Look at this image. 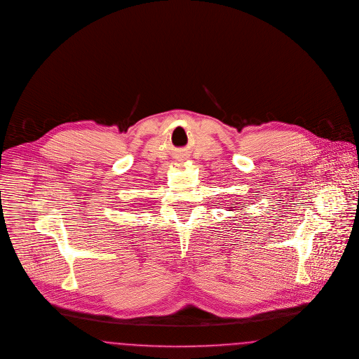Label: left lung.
<instances>
[{"mask_svg":"<svg viewBox=\"0 0 359 359\" xmlns=\"http://www.w3.org/2000/svg\"><path fill=\"white\" fill-rule=\"evenodd\" d=\"M233 208H235V207H233Z\"/></svg>","mask_w":359,"mask_h":359,"instance_id":"1","label":"left lung"}]
</instances>
